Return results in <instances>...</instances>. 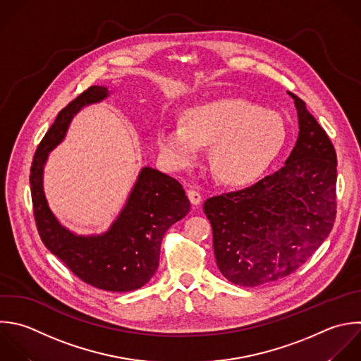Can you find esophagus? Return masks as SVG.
Listing matches in <instances>:
<instances>
[{
    "mask_svg": "<svg viewBox=\"0 0 361 361\" xmlns=\"http://www.w3.org/2000/svg\"><path fill=\"white\" fill-rule=\"evenodd\" d=\"M188 197L190 200V203L193 206H199L202 203V195L197 192V190H193V189H189L188 190Z\"/></svg>",
    "mask_w": 361,
    "mask_h": 361,
    "instance_id": "34e87169",
    "label": "esophagus"
}]
</instances>
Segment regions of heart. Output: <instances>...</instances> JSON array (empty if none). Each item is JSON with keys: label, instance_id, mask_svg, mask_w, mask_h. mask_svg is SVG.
<instances>
[{"label": "heart", "instance_id": "obj_1", "mask_svg": "<svg viewBox=\"0 0 361 361\" xmlns=\"http://www.w3.org/2000/svg\"><path fill=\"white\" fill-rule=\"evenodd\" d=\"M157 138L172 169L190 166L202 147L210 145L214 178L238 186L255 180L274 162L286 141V127L274 110L244 99H219L189 107L185 123L161 126Z\"/></svg>", "mask_w": 361, "mask_h": 361}]
</instances>
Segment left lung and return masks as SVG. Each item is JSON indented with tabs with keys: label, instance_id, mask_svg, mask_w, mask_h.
<instances>
[{
	"label": "left lung",
	"instance_id": "left-lung-1",
	"mask_svg": "<svg viewBox=\"0 0 361 361\" xmlns=\"http://www.w3.org/2000/svg\"><path fill=\"white\" fill-rule=\"evenodd\" d=\"M299 135L275 173L204 202L216 264L230 282L258 286L295 272L324 241L336 219L334 147L293 93Z\"/></svg>",
	"mask_w": 361,
	"mask_h": 361
}]
</instances>
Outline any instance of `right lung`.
Listing matches in <instances>:
<instances>
[{"instance_id": "obj_1", "label": "right lung", "mask_w": 361, "mask_h": 361, "mask_svg": "<svg viewBox=\"0 0 361 361\" xmlns=\"http://www.w3.org/2000/svg\"><path fill=\"white\" fill-rule=\"evenodd\" d=\"M107 96V87L92 86L59 111L37 148L30 185L35 223L47 248L86 283L128 292L154 276L166 230L189 213L190 202L182 185L151 166L142 168L124 209L109 231L99 235H78L65 228L44 192V165L49 152L63 141L72 118L85 106Z\"/></svg>"}]
</instances>
